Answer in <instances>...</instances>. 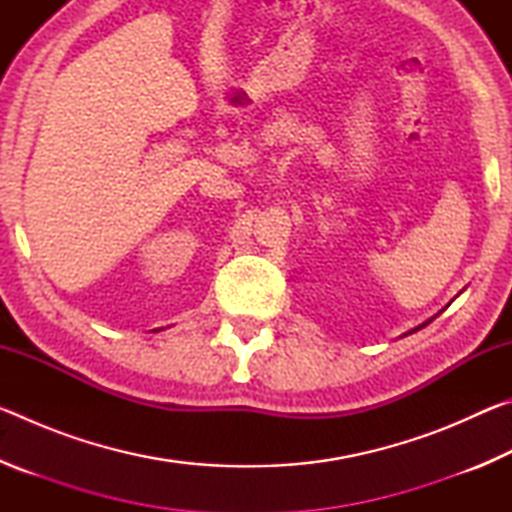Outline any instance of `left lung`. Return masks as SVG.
<instances>
[{"label": "left lung", "instance_id": "obj_1", "mask_svg": "<svg viewBox=\"0 0 512 512\" xmlns=\"http://www.w3.org/2000/svg\"><path fill=\"white\" fill-rule=\"evenodd\" d=\"M431 320H433V318H429V320H427V323H422V325H418V327H415V329H411V332H406V334H413V332H418V329H422V327H427V325L431 323Z\"/></svg>", "mask_w": 512, "mask_h": 512}]
</instances>
